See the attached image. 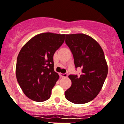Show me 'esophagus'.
Wrapping results in <instances>:
<instances>
[{"label": "esophagus", "instance_id": "obj_1", "mask_svg": "<svg viewBox=\"0 0 124 124\" xmlns=\"http://www.w3.org/2000/svg\"><path fill=\"white\" fill-rule=\"evenodd\" d=\"M60 76L62 78H67V76H68V74H67V73H65V74H62V73H60Z\"/></svg>", "mask_w": 124, "mask_h": 124}]
</instances>
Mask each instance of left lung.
<instances>
[{
  "label": "left lung",
  "instance_id": "8db88e82",
  "mask_svg": "<svg viewBox=\"0 0 124 124\" xmlns=\"http://www.w3.org/2000/svg\"><path fill=\"white\" fill-rule=\"evenodd\" d=\"M65 43L74 57L81 75H69L71 86L65 91L66 99L76 104L93 100L102 88L108 74V65L101 46L92 37L83 33L66 35Z\"/></svg>",
  "mask_w": 124,
  "mask_h": 124
}]
</instances>
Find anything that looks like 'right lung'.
<instances>
[{
	"mask_svg": "<svg viewBox=\"0 0 124 124\" xmlns=\"http://www.w3.org/2000/svg\"><path fill=\"white\" fill-rule=\"evenodd\" d=\"M65 34L43 33L29 40L17 56L16 74L27 97L41 102L50 97L59 79L55 72L53 57L65 40Z\"/></svg>",
	"mask_w": 124,
	"mask_h": 124,
	"instance_id": "1",
	"label": "right lung"
}]
</instances>
